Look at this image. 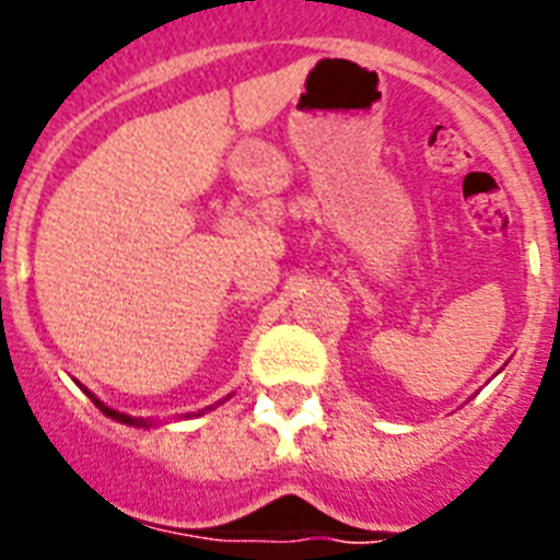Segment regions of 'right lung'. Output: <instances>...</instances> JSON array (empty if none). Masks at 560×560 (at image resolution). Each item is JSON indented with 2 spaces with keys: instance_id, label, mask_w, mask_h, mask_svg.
<instances>
[{
  "instance_id": "right-lung-1",
  "label": "right lung",
  "mask_w": 560,
  "mask_h": 560,
  "mask_svg": "<svg viewBox=\"0 0 560 560\" xmlns=\"http://www.w3.org/2000/svg\"><path fill=\"white\" fill-rule=\"evenodd\" d=\"M92 398H94V395H92ZM94 404H97L100 409H103V415L113 417V420H118V422H127V425H145V420H140V417H129V415H121V411H116V409H110V406L100 404L97 398H94Z\"/></svg>"
}]
</instances>
